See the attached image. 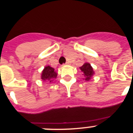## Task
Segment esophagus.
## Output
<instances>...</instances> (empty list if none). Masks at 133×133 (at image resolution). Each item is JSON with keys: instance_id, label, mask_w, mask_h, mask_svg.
Returning a JSON list of instances; mask_svg holds the SVG:
<instances>
[{"instance_id": "34e87169", "label": "esophagus", "mask_w": 133, "mask_h": 133, "mask_svg": "<svg viewBox=\"0 0 133 133\" xmlns=\"http://www.w3.org/2000/svg\"><path fill=\"white\" fill-rule=\"evenodd\" d=\"M65 65H68V64H69V63H68V62H66V63H65Z\"/></svg>"}]
</instances>
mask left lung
Wrapping results in <instances>:
<instances>
[{
  "label": "left lung",
  "mask_w": 133,
  "mask_h": 133,
  "mask_svg": "<svg viewBox=\"0 0 133 133\" xmlns=\"http://www.w3.org/2000/svg\"><path fill=\"white\" fill-rule=\"evenodd\" d=\"M80 69L83 74V75H84V76H85V81L90 80L95 74L92 68L89 63H85L81 67H80Z\"/></svg>",
  "instance_id": "obj_1"
}]
</instances>
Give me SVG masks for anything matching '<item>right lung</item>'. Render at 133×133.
Returning <instances> with one entry per match:
<instances>
[{
	"mask_svg": "<svg viewBox=\"0 0 133 133\" xmlns=\"http://www.w3.org/2000/svg\"><path fill=\"white\" fill-rule=\"evenodd\" d=\"M57 74L54 71V69L50 65H47L42 71L41 74V79L43 81L48 80L49 81L50 83L52 81L53 79H56L57 77Z\"/></svg>",
	"mask_w": 133,
	"mask_h": 133,
	"instance_id": "right-lung-1",
	"label": "right lung"
}]
</instances>
